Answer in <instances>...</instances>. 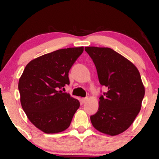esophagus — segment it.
Masks as SVG:
<instances>
[{
  "instance_id": "1",
  "label": "esophagus",
  "mask_w": 159,
  "mask_h": 159,
  "mask_svg": "<svg viewBox=\"0 0 159 159\" xmlns=\"http://www.w3.org/2000/svg\"><path fill=\"white\" fill-rule=\"evenodd\" d=\"M87 99H88V98H87V97H85V98H82V99H81L82 102H83V103H85L87 101Z\"/></svg>"
}]
</instances>
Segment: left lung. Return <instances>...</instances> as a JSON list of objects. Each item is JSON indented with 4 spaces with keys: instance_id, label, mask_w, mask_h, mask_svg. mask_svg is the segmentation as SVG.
<instances>
[{
    "instance_id": "8db88e82",
    "label": "left lung",
    "mask_w": 159,
    "mask_h": 159,
    "mask_svg": "<svg viewBox=\"0 0 159 159\" xmlns=\"http://www.w3.org/2000/svg\"><path fill=\"white\" fill-rule=\"evenodd\" d=\"M93 61L98 81L107 88L99 97L98 111L90 116L92 125L104 134L114 136L132 125L145 94L139 71L132 62L110 48L86 47Z\"/></svg>"
}]
</instances>
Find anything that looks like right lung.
I'll return each mask as SVG.
<instances>
[{"mask_svg":"<svg viewBox=\"0 0 159 159\" xmlns=\"http://www.w3.org/2000/svg\"><path fill=\"white\" fill-rule=\"evenodd\" d=\"M84 47L57 50L33 60L19 81L21 107L36 128L47 134L68 129L80 107L78 99L61 90L69 84V72Z\"/></svg>","mask_w":159,"mask_h":159,"instance_id":"add662e5","label":"right lung"}]
</instances>
